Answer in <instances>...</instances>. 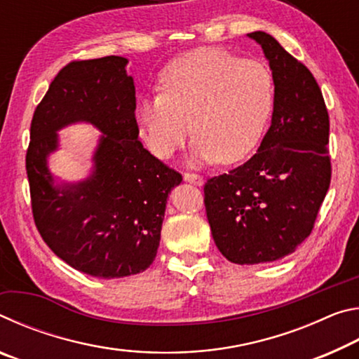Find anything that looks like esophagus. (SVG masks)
Returning <instances> with one entry per match:
<instances>
[{"label": "esophagus", "mask_w": 359, "mask_h": 359, "mask_svg": "<svg viewBox=\"0 0 359 359\" xmlns=\"http://www.w3.org/2000/svg\"><path fill=\"white\" fill-rule=\"evenodd\" d=\"M184 180L185 182H190V184L194 185H203V177L199 174H194V172H185L184 174Z\"/></svg>", "instance_id": "esophagus-1"}]
</instances>
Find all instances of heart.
<instances>
[{"instance_id":"b5f03b06","label":"heart","mask_w":359,"mask_h":359,"mask_svg":"<svg viewBox=\"0 0 359 359\" xmlns=\"http://www.w3.org/2000/svg\"><path fill=\"white\" fill-rule=\"evenodd\" d=\"M274 100V76L264 63L204 47L166 66L160 92L137 101L135 120L145 147L156 158H171L193 130L194 163L218 158L231 165L259 144Z\"/></svg>"}]
</instances>
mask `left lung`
<instances>
[{
    "label": "left lung",
    "mask_w": 359,
    "mask_h": 359,
    "mask_svg": "<svg viewBox=\"0 0 359 359\" xmlns=\"http://www.w3.org/2000/svg\"><path fill=\"white\" fill-rule=\"evenodd\" d=\"M248 38L263 48L274 76L271 128L250 160L204 185L212 238L236 264L293 253L312 233L331 184L330 115L317 81L271 34Z\"/></svg>",
    "instance_id": "1"
}]
</instances>
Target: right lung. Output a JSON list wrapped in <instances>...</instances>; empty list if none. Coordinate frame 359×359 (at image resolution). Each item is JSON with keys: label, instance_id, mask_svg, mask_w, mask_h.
<instances>
[{"label": "right lung", "instance_id": "1", "mask_svg": "<svg viewBox=\"0 0 359 359\" xmlns=\"http://www.w3.org/2000/svg\"><path fill=\"white\" fill-rule=\"evenodd\" d=\"M123 57L76 60L60 69L29 128L27 175L33 218L48 248L83 274L118 278L154 263L168 194L182 175L144 149L135 120L136 90ZM88 121L102 133L94 172L53 186L46 156L56 131Z\"/></svg>", "mask_w": 359, "mask_h": 359}]
</instances>
